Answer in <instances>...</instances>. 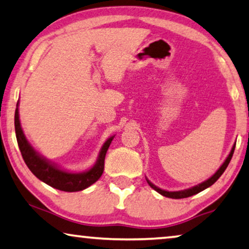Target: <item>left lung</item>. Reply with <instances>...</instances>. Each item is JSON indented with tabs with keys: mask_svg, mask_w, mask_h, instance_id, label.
<instances>
[{
	"mask_svg": "<svg viewBox=\"0 0 249 249\" xmlns=\"http://www.w3.org/2000/svg\"><path fill=\"white\" fill-rule=\"evenodd\" d=\"M235 146H236V144H233V146H232V148H231V153H229L227 159H226L225 162L222 163L220 168L217 170V172L214 173L213 177L209 178V179L206 180V181H203L202 183H199L198 185H195V187H192V188H190V189H185V190H181V191H166V190H163V189L158 188L157 185H154L153 183L151 182V181H148V180L146 179L147 183L150 184V187H151L152 189H154V190L157 191V192H159V194H160V195L164 196H168V198H172V199L188 198V196H194V195L199 194V192H201L202 190H205V189L209 188L210 185H213V184L214 182H216V181L221 177V174L225 172V170L227 169L229 162H231V158H232L233 151H235Z\"/></svg>",
	"mask_w": 249,
	"mask_h": 249,
	"instance_id": "obj_1",
	"label": "left lung"
}]
</instances>
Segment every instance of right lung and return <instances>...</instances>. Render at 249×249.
<instances>
[{
  "label": "right lung",
  "mask_w": 249,
  "mask_h": 249,
  "mask_svg": "<svg viewBox=\"0 0 249 249\" xmlns=\"http://www.w3.org/2000/svg\"><path fill=\"white\" fill-rule=\"evenodd\" d=\"M18 102L17 104L16 115H14V126H16L17 141L20 148L22 158L35 176L41 180L42 182L47 183L50 187L58 190L66 192H76L84 190L95 183L99 178L102 177L104 171V162H105V155L108 147L112 143L114 136L109 137L108 140L104 143V145L99 152L97 161L90 169L85 172L73 173L62 170L54 164V163L48 161L47 159L41 157L31 144L28 142L23 131H22L20 118H18Z\"/></svg>",
  "instance_id": "right-lung-1"
}]
</instances>
